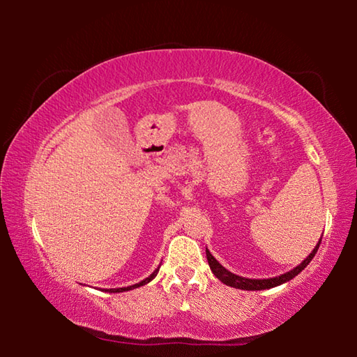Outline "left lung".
Instances as JSON below:
<instances>
[{
	"instance_id": "1",
	"label": "left lung",
	"mask_w": 357,
	"mask_h": 357,
	"mask_svg": "<svg viewBox=\"0 0 357 357\" xmlns=\"http://www.w3.org/2000/svg\"><path fill=\"white\" fill-rule=\"evenodd\" d=\"M319 243H321V238H319L317 247L312 250L310 255L307 257L301 264L296 266L294 269H291L289 273H285V274H282L279 277H273V279H245V277H241V275L229 273L228 269L223 268V266L219 261H217V259L213 255H211V252L208 249H206V258H208L209 268H211V271H213V274L222 283H225V285H228V287L238 288V289H247V291H258V289H269V288L279 287V285H282V283L294 279V277L298 275L301 271L312 261L313 257H315V253H317L318 247H319Z\"/></svg>"
}]
</instances>
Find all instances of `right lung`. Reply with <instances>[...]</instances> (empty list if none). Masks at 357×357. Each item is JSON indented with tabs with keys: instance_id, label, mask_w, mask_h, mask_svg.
I'll return each mask as SVG.
<instances>
[{
	"instance_id": "1",
	"label": "right lung",
	"mask_w": 357,
	"mask_h": 357,
	"mask_svg": "<svg viewBox=\"0 0 357 357\" xmlns=\"http://www.w3.org/2000/svg\"><path fill=\"white\" fill-rule=\"evenodd\" d=\"M159 268H160V266H159ZM159 268H157L153 274H151L149 277H146V279H144V280H142L140 283H135V285L124 287V288H110V289H105V291H108V293H123V291H129V289H134V288H138V287H143V285H146V283H149L151 280H153L154 277L157 275V273H159Z\"/></svg>"
}]
</instances>
